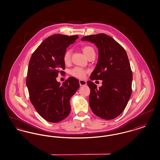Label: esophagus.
Returning a JSON list of instances; mask_svg holds the SVG:
<instances>
[{
	"label": "esophagus",
	"instance_id": "obj_1",
	"mask_svg": "<svg viewBox=\"0 0 160 160\" xmlns=\"http://www.w3.org/2000/svg\"><path fill=\"white\" fill-rule=\"evenodd\" d=\"M79 83H80V86H86L87 84V82L84 80H79Z\"/></svg>",
	"mask_w": 160,
	"mask_h": 160
}]
</instances>
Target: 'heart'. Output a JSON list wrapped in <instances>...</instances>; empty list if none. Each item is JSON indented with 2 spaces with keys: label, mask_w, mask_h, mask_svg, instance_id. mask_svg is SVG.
I'll use <instances>...</instances> for the list:
<instances>
[{
  "label": "heart",
  "mask_w": 160,
  "mask_h": 160,
  "mask_svg": "<svg viewBox=\"0 0 160 160\" xmlns=\"http://www.w3.org/2000/svg\"><path fill=\"white\" fill-rule=\"evenodd\" d=\"M84 54L87 56L89 54L92 52H93V48L90 46H84L82 48ZM71 52L70 50H67L65 52L64 54H63V61L65 64H69L71 61ZM86 71L84 69L80 67H74V68L71 69L69 71V74L72 77H74L77 78H83L86 76Z\"/></svg>",
  "instance_id": "obj_1"
}]
</instances>
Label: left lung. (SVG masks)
<instances>
[{"label":"left lung","mask_w":160,"mask_h":160,"mask_svg":"<svg viewBox=\"0 0 160 160\" xmlns=\"http://www.w3.org/2000/svg\"><path fill=\"white\" fill-rule=\"evenodd\" d=\"M98 50L97 65L90 76L91 80H102L98 88L92 81L87 82L91 89L89 105L93 113L110 120L121 114L131 95L132 73L124 48L114 39L104 33L84 37Z\"/></svg>","instance_id":"8db88e82"}]
</instances>
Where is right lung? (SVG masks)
I'll return each instance as SVG.
<instances>
[{"label":"right lung","mask_w":160,"mask_h":160,"mask_svg":"<svg viewBox=\"0 0 160 160\" xmlns=\"http://www.w3.org/2000/svg\"><path fill=\"white\" fill-rule=\"evenodd\" d=\"M78 38L55 34L46 38L31 56L26 86L32 104L47 121L60 122L70 113L69 100L80 87L78 80L71 77L61 84L56 77L64 73L63 54Z\"/></svg>","instance_id":"1"}]
</instances>
